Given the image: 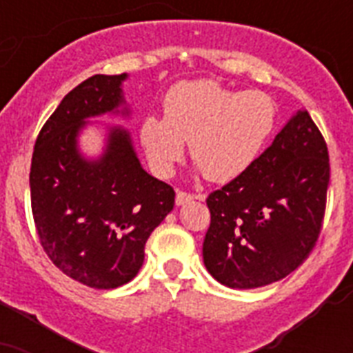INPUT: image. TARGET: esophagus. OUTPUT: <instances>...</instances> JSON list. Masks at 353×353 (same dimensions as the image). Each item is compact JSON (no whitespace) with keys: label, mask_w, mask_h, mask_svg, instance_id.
Listing matches in <instances>:
<instances>
[{"label":"esophagus","mask_w":353,"mask_h":353,"mask_svg":"<svg viewBox=\"0 0 353 353\" xmlns=\"http://www.w3.org/2000/svg\"><path fill=\"white\" fill-rule=\"evenodd\" d=\"M192 199H194L192 194H187V192H183V190H177L176 205H185V203H188V201H192ZM198 199H203V196H198Z\"/></svg>","instance_id":"1"}]
</instances>
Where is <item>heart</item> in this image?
Listing matches in <instances>:
<instances>
[{
  "mask_svg": "<svg viewBox=\"0 0 353 353\" xmlns=\"http://www.w3.org/2000/svg\"><path fill=\"white\" fill-rule=\"evenodd\" d=\"M163 112L165 119L148 115L139 130L152 168L168 176L190 143V157L214 183L243 174L276 126V104L268 93L229 90L209 79L172 85Z\"/></svg>",
  "mask_w": 353,
  "mask_h": 353,
  "instance_id": "heart-1",
  "label": "heart"
}]
</instances>
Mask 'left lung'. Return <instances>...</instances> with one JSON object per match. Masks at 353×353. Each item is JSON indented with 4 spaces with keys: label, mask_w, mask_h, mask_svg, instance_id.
Instances as JSON below:
<instances>
[{
    "label": "left lung",
    "mask_w": 353,
    "mask_h": 353,
    "mask_svg": "<svg viewBox=\"0 0 353 353\" xmlns=\"http://www.w3.org/2000/svg\"><path fill=\"white\" fill-rule=\"evenodd\" d=\"M328 183L324 137L299 110L243 174L207 198V271L232 290L262 288L293 273L315 247Z\"/></svg>",
    "instance_id": "1"
}]
</instances>
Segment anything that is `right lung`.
<instances>
[{
	"mask_svg": "<svg viewBox=\"0 0 353 353\" xmlns=\"http://www.w3.org/2000/svg\"><path fill=\"white\" fill-rule=\"evenodd\" d=\"M126 79L95 74L69 91L41 128L30 163V205L43 251L62 273L95 290L119 288L139 273L146 240L176 198L141 166L124 128L104 126L101 155L80 152L90 119L130 115Z\"/></svg>",
	"mask_w": 353,
	"mask_h": 353,
	"instance_id": "right-lung-1",
	"label": "right lung"
}]
</instances>
